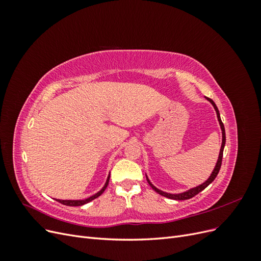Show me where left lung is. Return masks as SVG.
Wrapping results in <instances>:
<instances>
[{"instance_id":"8db88e82","label":"left lung","mask_w":261,"mask_h":261,"mask_svg":"<svg viewBox=\"0 0 261 261\" xmlns=\"http://www.w3.org/2000/svg\"><path fill=\"white\" fill-rule=\"evenodd\" d=\"M210 103L213 106V108H215L216 112H217V117H218V121H219V124H220V127H221V130H222V144H221V148H220V152H219V158H218V161L216 163V167L215 169H213L212 173L210 174V176L208 177V179L206 181H203L202 184H200L199 186H196L194 188H191L188 189V191L186 192H183V193H179V194H170V193H165L163 191H160L159 188H156L155 186H153V184L150 181V179L148 178V176L146 175L147 177V180L149 185L151 186V188L153 189L154 192H156L158 194H160L161 196H164L167 197V198H170V199H174V200H186V199H189V198H193L194 196H196L197 194H199L201 191H203L204 188H206L209 184H211L213 180H215V178L217 177L218 173L220 171V168H221V163H222V156H223V149H224V146H225V129H224V125L222 123V121H221V117H220V113H219V110L216 106L215 102H213L211 99L209 98H206Z\"/></svg>"}]
</instances>
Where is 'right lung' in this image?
Instances as JSON below:
<instances>
[{"instance_id":"right-lung-1","label":"right lung","mask_w":261,"mask_h":261,"mask_svg":"<svg viewBox=\"0 0 261 261\" xmlns=\"http://www.w3.org/2000/svg\"><path fill=\"white\" fill-rule=\"evenodd\" d=\"M109 180H110V174H109V176H108V178H107V181H106V184H105V186L102 187L100 191L97 193V194H94V195H92L91 197H89V198H86V199H83V200H61V199H55L57 201H59V202H61V203H63V204H65V206H70V207H76V206H83V204H85V203H88V202H90L91 200H93V199H96V198H98V197L103 193L105 191H106V188H107V186L109 185Z\"/></svg>"}]
</instances>
